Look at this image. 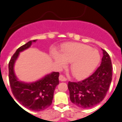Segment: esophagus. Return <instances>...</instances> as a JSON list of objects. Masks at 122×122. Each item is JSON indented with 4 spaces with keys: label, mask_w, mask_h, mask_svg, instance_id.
Segmentation results:
<instances>
[{
    "label": "esophagus",
    "mask_w": 122,
    "mask_h": 122,
    "mask_svg": "<svg viewBox=\"0 0 122 122\" xmlns=\"http://www.w3.org/2000/svg\"><path fill=\"white\" fill-rule=\"evenodd\" d=\"M59 79H60V81H65L67 80V78L65 76H64L63 75H60V76H59Z\"/></svg>",
    "instance_id": "esophagus-1"
}]
</instances>
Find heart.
Returning <instances> with one entry per match:
<instances>
[{
  "instance_id": "heart-1",
  "label": "heart",
  "mask_w": 122,
  "mask_h": 122,
  "mask_svg": "<svg viewBox=\"0 0 122 122\" xmlns=\"http://www.w3.org/2000/svg\"><path fill=\"white\" fill-rule=\"evenodd\" d=\"M54 58L61 67L71 62L70 70L76 79H83L88 76L95 69L100 61L98 51L89 46L79 43L64 45L61 49V54L55 52Z\"/></svg>"
}]
</instances>
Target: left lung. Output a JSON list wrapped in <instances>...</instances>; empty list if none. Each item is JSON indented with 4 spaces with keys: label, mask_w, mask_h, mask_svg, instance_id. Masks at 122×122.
<instances>
[{
    "label": "left lung",
    "mask_w": 122,
    "mask_h": 122,
    "mask_svg": "<svg viewBox=\"0 0 122 122\" xmlns=\"http://www.w3.org/2000/svg\"><path fill=\"white\" fill-rule=\"evenodd\" d=\"M100 67L91 76L81 81H69L71 101L83 108L93 107L106 96L112 80V64L110 55L104 49Z\"/></svg>",
    "instance_id": "1"
}]
</instances>
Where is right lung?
I'll use <instances>...</instances> for the list:
<instances>
[{
	"mask_svg": "<svg viewBox=\"0 0 122 122\" xmlns=\"http://www.w3.org/2000/svg\"><path fill=\"white\" fill-rule=\"evenodd\" d=\"M33 40L18 48L12 55L9 62V80L11 91L15 98L22 106L36 112L43 110L51 105L54 92L59 84V72H52L41 80L31 83L20 81L15 76L14 66L20 52L31 45Z\"/></svg>",
	"mask_w": 122,
	"mask_h": 122,
	"instance_id": "add662e5",
	"label": "right lung"
}]
</instances>
